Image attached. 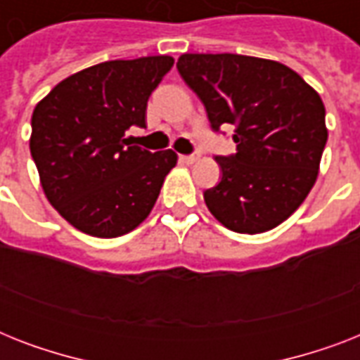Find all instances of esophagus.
I'll list each match as a JSON object with an SVG mask.
<instances>
[{
  "label": "esophagus",
  "instance_id": "34e87169",
  "mask_svg": "<svg viewBox=\"0 0 360 360\" xmlns=\"http://www.w3.org/2000/svg\"><path fill=\"white\" fill-rule=\"evenodd\" d=\"M181 162L191 166V164L198 162V155H183V157H181Z\"/></svg>",
  "mask_w": 360,
  "mask_h": 360
}]
</instances>
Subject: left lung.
<instances>
[{
	"instance_id": "8db88e82",
	"label": "left lung",
	"mask_w": 360,
	"mask_h": 360,
	"mask_svg": "<svg viewBox=\"0 0 360 360\" xmlns=\"http://www.w3.org/2000/svg\"><path fill=\"white\" fill-rule=\"evenodd\" d=\"M177 70L214 130L236 127L237 153L214 158L222 179L203 192L211 214L250 236L282 224L318 179L329 136L318 91L278 61L239 53H183Z\"/></svg>"
}]
</instances>
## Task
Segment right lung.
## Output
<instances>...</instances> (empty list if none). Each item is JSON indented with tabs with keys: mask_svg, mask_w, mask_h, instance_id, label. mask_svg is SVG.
Wrapping results in <instances>:
<instances>
[{
	"mask_svg": "<svg viewBox=\"0 0 360 360\" xmlns=\"http://www.w3.org/2000/svg\"><path fill=\"white\" fill-rule=\"evenodd\" d=\"M172 65L169 56L104 61L37 103L31 157L46 200L76 230L112 239L151 213L177 155L130 146L124 132L146 127L149 95Z\"/></svg>",
	"mask_w": 360,
	"mask_h": 360,
	"instance_id": "add662e5",
	"label": "right lung"
}]
</instances>
